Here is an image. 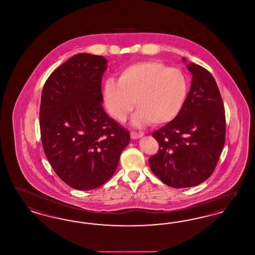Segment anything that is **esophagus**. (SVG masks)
Wrapping results in <instances>:
<instances>
[{
    "mask_svg": "<svg viewBox=\"0 0 255 255\" xmlns=\"http://www.w3.org/2000/svg\"><path fill=\"white\" fill-rule=\"evenodd\" d=\"M143 136V133L142 132H131V137L133 139H137V138H140Z\"/></svg>",
    "mask_w": 255,
    "mask_h": 255,
    "instance_id": "1",
    "label": "esophagus"
}]
</instances>
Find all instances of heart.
I'll list each match as a JSON object with an SVG mask.
<instances>
[{"label":"heart","instance_id":"1","mask_svg":"<svg viewBox=\"0 0 255 255\" xmlns=\"http://www.w3.org/2000/svg\"><path fill=\"white\" fill-rule=\"evenodd\" d=\"M189 83L181 70L159 61H141L121 71L119 82L109 79L103 89L104 102L111 116L124 122L137 111L133 124H166L182 112L188 96Z\"/></svg>","mask_w":255,"mask_h":255}]
</instances>
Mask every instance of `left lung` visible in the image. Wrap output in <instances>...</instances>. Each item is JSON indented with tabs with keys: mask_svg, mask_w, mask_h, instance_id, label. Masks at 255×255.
Here are the masks:
<instances>
[{
	"mask_svg": "<svg viewBox=\"0 0 255 255\" xmlns=\"http://www.w3.org/2000/svg\"><path fill=\"white\" fill-rule=\"evenodd\" d=\"M186 66L192 82L185 104L174 121L152 133L159 149L149 158L152 172L174 188L206 181L226 141L225 107L214 77L200 65Z\"/></svg>",
	"mask_w": 255,
	"mask_h": 255,
	"instance_id": "8db88e82",
	"label": "left lung"
}]
</instances>
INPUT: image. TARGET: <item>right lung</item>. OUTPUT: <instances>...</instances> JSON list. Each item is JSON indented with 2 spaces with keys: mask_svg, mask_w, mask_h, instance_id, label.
<instances>
[{
  "mask_svg": "<svg viewBox=\"0 0 255 255\" xmlns=\"http://www.w3.org/2000/svg\"><path fill=\"white\" fill-rule=\"evenodd\" d=\"M107 59L78 53L47 79L41 97L40 130L45 155L64 182L95 189L116 172L130 133L105 113L101 81Z\"/></svg>",
  "mask_w": 255,
  "mask_h": 255,
  "instance_id": "add662e5",
  "label": "right lung"
}]
</instances>
